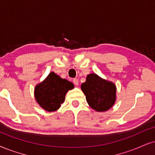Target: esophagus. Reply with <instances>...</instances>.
I'll return each mask as SVG.
<instances>
[{"label": "esophagus", "instance_id": "1", "mask_svg": "<svg viewBox=\"0 0 155 155\" xmlns=\"http://www.w3.org/2000/svg\"><path fill=\"white\" fill-rule=\"evenodd\" d=\"M72 82H73V83L75 85H79V81H78V79H77V78H74V79L72 80Z\"/></svg>", "mask_w": 155, "mask_h": 155}]
</instances>
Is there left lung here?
I'll return each instance as SVG.
<instances>
[{
	"mask_svg": "<svg viewBox=\"0 0 155 155\" xmlns=\"http://www.w3.org/2000/svg\"><path fill=\"white\" fill-rule=\"evenodd\" d=\"M81 90L85 95L87 104L96 111H106L116 101L115 84L96 74L91 73L87 76L86 81L81 85Z\"/></svg>",
	"mask_w": 155,
	"mask_h": 155,
	"instance_id": "8db88e82",
	"label": "left lung"
}]
</instances>
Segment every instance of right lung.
<instances>
[{
  "label": "right lung",
  "instance_id": "right-lung-1",
  "mask_svg": "<svg viewBox=\"0 0 155 155\" xmlns=\"http://www.w3.org/2000/svg\"><path fill=\"white\" fill-rule=\"evenodd\" d=\"M73 88L74 85L71 82L51 72L45 81L36 85L34 96L43 109L49 112L55 111L64 101L67 92Z\"/></svg>",
  "mask_w": 155,
  "mask_h": 155
}]
</instances>
